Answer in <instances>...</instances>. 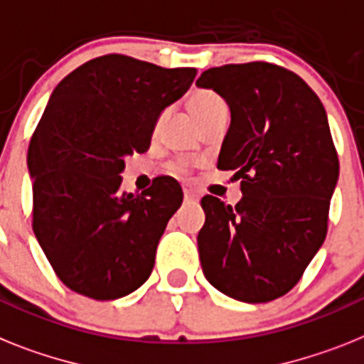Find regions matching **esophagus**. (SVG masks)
<instances>
[{
	"instance_id": "esophagus-1",
	"label": "esophagus",
	"mask_w": 364,
	"mask_h": 364,
	"mask_svg": "<svg viewBox=\"0 0 364 364\" xmlns=\"http://www.w3.org/2000/svg\"><path fill=\"white\" fill-rule=\"evenodd\" d=\"M183 194H185V201H198V194L194 191H191V188H185Z\"/></svg>"
}]
</instances>
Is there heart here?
<instances>
[{
  "label": "heart",
  "instance_id": "obj_1",
  "mask_svg": "<svg viewBox=\"0 0 364 364\" xmlns=\"http://www.w3.org/2000/svg\"><path fill=\"white\" fill-rule=\"evenodd\" d=\"M188 109L194 114V118L200 122V125H203L209 118H213L218 112H228V103L224 102V97H220L218 94L210 92V90H196V92H192V96L188 97ZM172 170H176V172H185L187 164L176 163L172 164Z\"/></svg>",
  "mask_w": 364,
  "mask_h": 364
}]
</instances>
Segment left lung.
<instances>
[{
    "label": "left lung",
    "instance_id": "obj_1",
    "mask_svg": "<svg viewBox=\"0 0 364 364\" xmlns=\"http://www.w3.org/2000/svg\"><path fill=\"white\" fill-rule=\"evenodd\" d=\"M196 85L229 105L218 168L235 170L242 191L235 207L201 200V268L229 298L276 300L300 281L328 233L338 179L328 114L300 75L270 63L209 68Z\"/></svg>",
    "mask_w": 364,
    "mask_h": 364
}]
</instances>
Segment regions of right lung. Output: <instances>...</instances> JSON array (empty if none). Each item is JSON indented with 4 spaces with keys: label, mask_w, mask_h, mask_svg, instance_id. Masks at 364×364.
<instances>
[{
    "label": "right lung",
    "mask_w": 364,
    "mask_h": 364,
    "mask_svg": "<svg viewBox=\"0 0 364 364\" xmlns=\"http://www.w3.org/2000/svg\"><path fill=\"white\" fill-rule=\"evenodd\" d=\"M196 68H161L103 55L55 87L33 133V231L64 285L116 300L149 277L168 220L183 201L172 177L142 194L122 191L124 159L148 151L161 112L191 88Z\"/></svg>",
    "instance_id": "obj_1"
}]
</instances>
